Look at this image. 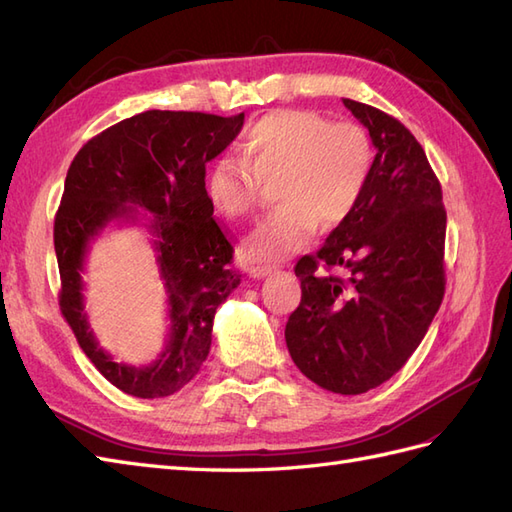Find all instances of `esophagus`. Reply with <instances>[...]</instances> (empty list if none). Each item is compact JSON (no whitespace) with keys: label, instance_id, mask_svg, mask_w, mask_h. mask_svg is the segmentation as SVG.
Listing matches in <instances>:
<instances>
[{"label":"esophagus","instance_id":"34e87169","mask_svg":"<svg viewBox=\"0 0 512 512\" xmlns=\"http://www.w3.org/2000/svg\"><path fill=\"white\" fill-rule=\"evenodd\" d=\"M274 272V268L272 266H251V270H248V274L253 276V279H266L268 274H272Z\"/></svg>","mask_w":512,"mask_h":512}]
</instances>
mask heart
Instances as JSON below:
<instances>
[{"label": "heart", "instance_id": "heart-1", "mask_svg": "<svg viewBox=\"0 0 512 512\" xmlns=\"http://www.w3.org/2000/svg\"><path fill=\"white\" fill-rule=\"evenodd\" d=\"M242 152L216 160L206 193L218 212L242 218L259 206L264 182L279 180L283 208L244 240V253L257 261H281L300 251L319 221L328 227L347 221L373 171L367 130L300 109L272 111L248 126Z\"/></svg>", "mask_w": 512, "mask_h": 512}]
</instances>
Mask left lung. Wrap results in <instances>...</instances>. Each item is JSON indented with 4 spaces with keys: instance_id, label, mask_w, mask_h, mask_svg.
Segmentation results:
<instances>
[{
    "instance_id": "left-lung-1",
    "label": "left lung",
    "mask_w": 512,
    "mask_h": 512,
    "mask_svg": "<svg viewBox=\"0 0 512 512\" xmlns=\"http://www.w3.org/2000/svg\"><path fill=\"white\" fill-rule=\"evenodd\" d=\"M369 130L373 171L358 208L296 264L285 341L296 367L337 394L384 384L416 352L444 298L446 210L425 150L399 120L343 98ZM343 267L345 280L318 270Z\"/></svg>"
}]
</instances>
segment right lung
Here are the masks:
<instances>
[{
  "mask_svg": "<svg viewBox=\"0 0 512 512\" xmlns=\"http://www.w3.org/2000/svg\"><path fill=\"white\" fill-rule=\"evenodd\" d=\"M242 124L244 113L143 111L87 141L68 169L53 227L60 309L94 367L133 397H169L191 382L210 354L216 309L240 285L242 274L229 268L233 246L206 193V165ZM109 224L149 229L166 285V347L143 368L115 363L97 345L84 313V259Z\"/></svg>",
  "mask_w": 512,
  "mask_h": 512,
  "instance_id": "1",
  "label": "right lung"
}]
</instances>
